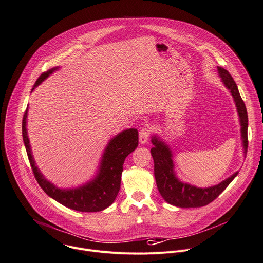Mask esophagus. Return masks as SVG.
<instances>
[{
  "label": "esophagus",
  "instance_id": "34e87169",
  "mask_svg": "<svg viewBox=\"0 0 263 263\" xmlns=\"http://www.w3.org/2000/svg\"><path fill=\"white\" fill-rule=\"evenodd\" d=\"M149 137V128L148 127H143L139 131V142L141 144H144L147 142Z\"/></svg>",
  "mask_w": 263,
  "mask_h": 263
}]
</instances>
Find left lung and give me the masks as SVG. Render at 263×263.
I'll use <instances>...</instances> for the list:
<instances>
[{
	"mask_svg": "<svg viewBox=\"0 0 263 263\" xmlns=\"http://www.w3.org/2000/svg\"><path fill=\"white\" fill-rule=\"evenodd\" d=\"M218 73L223 84L231 93L240 123L241 144L243 147L245 157L248 151V114L246 105L239 95L237 85L229 72L221 67H218ZM151 153L154 159V173L156 184L161 196L166 202L178 208H200L215 200L233 181L238 174V171L231 177L224 180L218 185L209 188H198L190 184L184 183L178 179L174 172V164L172 160V151L169 145L163 141L158 135L152 136Z\"/></svg>",
	"mask_w": 263,
	"mask_h": 263,
	"instance_id": "1",
	"label": "left lung"
}]
</instances>
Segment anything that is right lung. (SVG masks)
<instances>
[{
  "label": "right lung",
  "instance_id": "1",
  "mask_svg": "<svg viewBox=\"0 0 263 263\" xmlns=\"http://www.w3.org/2000/svg\"><path fill=\"white\" fill-rule=\"evenodd\" d=\"M58 69L59 67H55L42 73L35 82L32 92ZM28 108L29 106L23 119V138L34 176L42 190L64 206L78 212H100L111 205L120 191L124 161L138 145V131L133 128L127 129L109 140L103 152L96 177L92 181L77 188L61 189L47 181L36 166L27 130Z\"/></svg>",
  "mask_w": 263,
  "mask_h": 263
}]
</instances>
